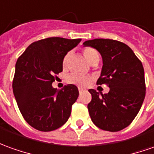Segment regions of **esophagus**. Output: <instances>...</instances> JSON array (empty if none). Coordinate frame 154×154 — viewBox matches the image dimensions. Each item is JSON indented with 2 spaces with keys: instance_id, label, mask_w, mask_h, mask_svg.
I'll list each match as a JSON object with an SVG mask.
<instances>
[{
  "instance_id": "1",
  "label": "esophagus",
  "mask_w": 154,
  "mask_h": 154,
  "mask_svg": "<svg viewBox=\"0 0 154 154\" xmlns=\"http://www.w3.org/2000/svg\"><path fill=\"white\" fill-rule=\"evenodd\" d=\"M85 91V89H83V88L81 87H79V92L80 93V92H82V91Z\"/></svg>"
}]
</instances>
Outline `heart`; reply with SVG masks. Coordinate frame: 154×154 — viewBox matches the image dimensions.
<instances>
[{"instance_id": "b5f03b06", "label": "heart", "mask_w": 154, "mask_h": 154, "mask_svg": "<svg viewBox=\"0 0 154 154\" xmlns=\"http://www.w3.org/2000/svg\"><path fill=\"white\" fill-rule=\"evenodd\" d=\"M84 55L85 58L86 59L89 63H92L95 60H99V54L97 53V51L91 48H85L84 49ZM71 56V52H68L66 54L64 55L63 59V66L66 67L69 63V60ZM68 81L72 84H75L80 86H85L90 82V78L86 77L83 75H80L78 73H73L70 75H69L68 77Z\"/></svg>"}]
</instances>
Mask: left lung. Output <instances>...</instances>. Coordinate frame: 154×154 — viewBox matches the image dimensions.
Returning a JSON list of instances; mask_svg holds the SVG:
<instances>
[{
  "instance_id": "8db88e82",
  "label": "left lung",
  "mask_w": 154,
  "mask_h": 154,
  "mask_svg": "<svg viewBox=\"0 0 154 154\" xmlns=\"http://www.w3.org/2000/svg\"><path fill=\"white\" fill-rule=\"evenodd\" d=\"M84 47H91L102 58L98 85L106 83L107 94L91 89L92 99L88 104L91 121L96 127L118 132L128 127L137 115L145 98L143 64L129 47L112 39L88 40Z\"/></svg>"
}]
</instances>
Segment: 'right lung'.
Returning <instances> with one entry per match:
<instances>
[{
	"instance_id": "right-lung-1",
	"label": "right lung",
	"mask_w": 154,
	"mask_h": 154,
	"mask_svg": "<svg viewBox=\"0 0 154 154\" xmlns=\"http://www.w3.org/2000/svg\"><path fill=\"white\" fill-rule=\"evenodd\" d=\"M81 39L48 38L32 43L17 59L12 83L22 116L32 128L50 132L62 127L79 96L75 85L58 91L52 84L63 71L64 55Z\"/></svg>"
}]
</instances>
